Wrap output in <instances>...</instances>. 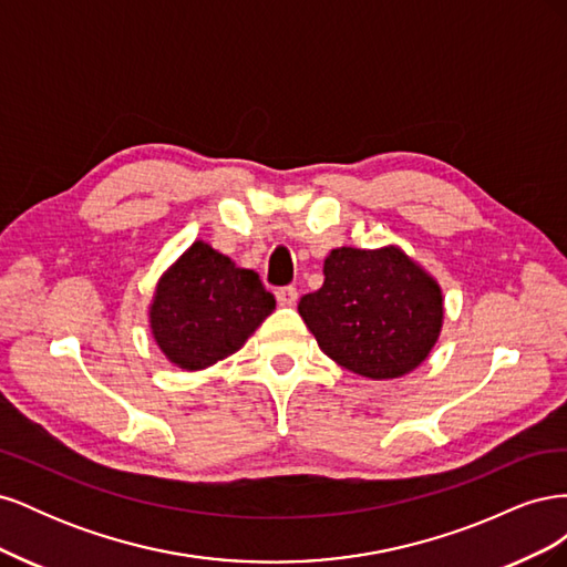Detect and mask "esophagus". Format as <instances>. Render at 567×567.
Segmentation results:
<instances>
[{"label":"esophagus","instance_id":"esophagus-1","mask_svg":"<svg viewBox=\"0 0 567 567\" xmlns=\"http://www.w3.org/2000/svg\"><path fill=\"white\" fill-rule=\"evenodd\" d=\"M277 302L281 307H293L298 302V290L293 286H286L277 290Z\"/></svg>","mask_w":567,"mask_h":567}]
</instances>
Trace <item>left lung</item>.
I'll return each instance as SVG.
<instances>
[{
    "instance_id": "8db88e82",
    "label": "left lung",
    "mask_w": 567,
    "mask_h": 567,
    "mask_svg": "<svg viewBox=\"0 0 567 567\" xmlns=\"http://www.w3.org/2000/svg\"><path fill=\"white\" fill-rule=\"evenodd\" d=\"M298 312L336 364L371 381L419 369L442 331L440 284L398 248H336Z\"/></svg>"
}]
</instances>
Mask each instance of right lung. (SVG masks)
Listing matches in <instances>:
<instances>
[{
    "mask_svg": "<svg viewBox=\"0 0 567 567\" xmlns=\"http://www.w3.org/2000/svg\"><path fill=\"white\" fill-rule=\"evenodd\" d=\"M274 307L252 269L196 241L158 279L148 323L169 364L200 371L241 350Z\"/></svg>",
    "mask_w": 567,
    "mask_h": 567,
    "instance_id": "obj_1",
    "label": "right lung"
}]
</instances>
